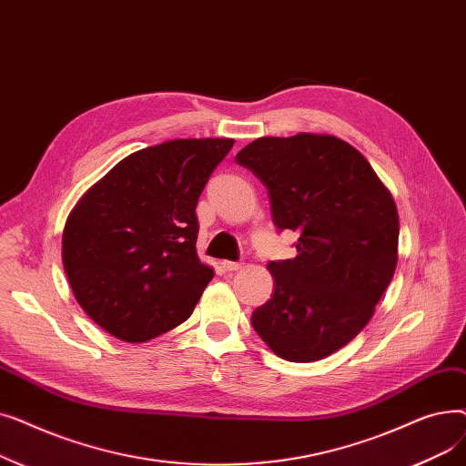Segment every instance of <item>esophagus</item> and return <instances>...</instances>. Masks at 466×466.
<instances>
[{
    "instance_id": "34e87169",
    "label": "esophagus",
    "mask_w": 466,
    "mask_h": 466,
    "mask_svg": "<svg viewBox=\"0 0 466 466\" xmlns=\"http://www.w3.org/2000/svg\"><path fill=\"white\" fill-rule=\"evenodd\" d=\"M220 268L227 272H236V270H241L243 268V262H232V260H223L220 262Z\"/></svg>"
}]
</instances>
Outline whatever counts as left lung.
Instances as JSON below:
<instances>
[{
    "mask_svg": "<svg viewBox=\"0 0 466 466\" xmlns=\"http://www.w3.org/2000/svg\"><path fill=\"white\" fill-rule=\"evenodd\" d=\"M268 188L295 258L272 260L274 295L251 325L276 355L313 362L369 325L399 260L393 196L355 147L325 134L258 137L236 155Z\"/></svg>",
    "mask_w": 466,
    "mask_h": 466,
    "instance_id": "8db88e82",
    "label": "left lung"
}]
</instances>
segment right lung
Segmentation results:
<instances>
[{"mask_svg":"<svg viewBox=\"0 0 466 466\" xmlns=\"http://www.w3.org/2000/svg\"><path fill=\"white\" fill-rule=\"evenodd\" d=\"M234 139H171L122 158L69 213L62 262L79 306L139 344L187 321L213 270L196 255V204Z\"/></svg>","mask_w":466,"mask_h":466,"instance_id":"add662e5","label":"right lung"}]
</instances>
